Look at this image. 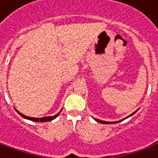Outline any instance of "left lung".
Returning <instances> with one entry per match:
<instances>
[{"label": "left lung", "mask_w": 158, "mask_h": 158, "mask_svg": "<svg viewBox=\"0 0 158 158\" xmlns=\"http://www.w3.org/2000/svg\"><path fill=\"white\" fill-rule=\"evenodd\" d=\"M136 112H137V111H135V113H132V114H131V115H129V117L132 116L133 114H135V113ZM129 117H128V118H129ZM95 120H96V121H97V122L101 123H112V122H105V121H102V120H99V119H96V118H95Z\"/></svg>", "instance_id": "left-lung-1"}]
</instances>
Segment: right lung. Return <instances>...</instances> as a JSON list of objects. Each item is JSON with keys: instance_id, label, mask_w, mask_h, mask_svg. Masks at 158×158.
<instances>
[{"instance_id": "add662e5", "label": "right lung", "mask_w": 158, "mask_h": 158, "mask_svg": "<svg viewBox=\"0 0 158 158\" xmlns=\"http://www.w3.org/2000/svg\"><path fill=\"white\" fill-rule=\"evenodd\" d=\"M18 112V111H17ZM19 113V114L20 115V116H22L23 118H24L26 119H29V120H31V121H35V122H48V121H52V119H55L56 117L58 116L59 114H60V113H58L57 114H56L55 116L53 117H45V118H30V117H27L25 116V115H23V114H22V113H20L19 112H18Z\"/></svg>"}]
</instances>
